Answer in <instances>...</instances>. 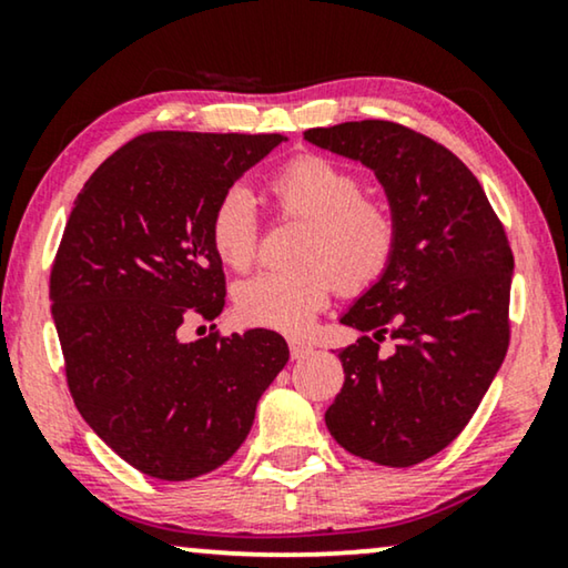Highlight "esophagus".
<instances>
[{
  "instance_id": "esophagus-1",
  "label": "esophagus",
  "mask_w": 568,
  "mask_h": 568,
  "mask_svg": "<svg viewBox=\"0 0 568 568\" xmlns=\"http://www.w3.org/2000/svg\"><path fill=\"white\" fill-rule=\"evenodd\" d=\"M290 354H292V359H305L307 354H313V346L305 344V341L292 338L290 341Z\"/></svg>"
}]
</instances>
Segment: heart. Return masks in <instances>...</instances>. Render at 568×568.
I'll list each match as a JSON object with an SVG mask.
<instances>
[{
  "mask_svg": "<svg viewBox=\"0 0 568 568\" xmlns=\"http://www.w3.org/2000/svg\"><path fill=\"white\" fill-rule=\"evenodd\" d=\"M284 214L307 222L300 240L302 266L261 271L235 292L240 321L261 328L300 333L328 305L333 282L344 292H362L390 266L395 220L364 201V185L352 170L321 154H302L271 178ZM214 253L230 268L251 266L258 251V212L243 185L216 201L209 220Z\"/></svg>",
  "mask_w": 568,
  "mask_h": 568,
  "instance_id": "b5f03b06",
  "label": "heart"
}]
</instances>
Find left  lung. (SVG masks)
Instances as JSON below:
<instances>
[{"label":"left lung","mask_w":568,"mask_h":568,"mask_svg":"<svg viewBox=\"0 0 568 568\" xmlns=\"http://www.w3.org/2000/svg\"><path fill=\"white\" fill-rule=\"evenodd\" d=\"M305 142L372 170L398 232L390 266L338 317L364 336L338 352L346 377L325 426L362 460L408 468L465 429L501 367L511 247L476 175L434 139L348 121Z\"/></svg>","instance_id":"8db88e82"}]
</instances>
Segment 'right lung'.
Here are the masks:
<instances>
[{
	"mask_svg": "<svg viewBox=\"0 0 568 568\" xmlns=\"http://www.w3.org/2000/svg\"><path fill=\"white\" fill-rule=\"evenodd\" d=\"M284 134L150 131L113 152L69 212L51 271L67 379L90 429L136 470L189 480L227 463L290 362L276 331L181 341L224 307L209 220Z\"/></svg>",
	"mask_w": 568,
	"mask_h": 568,
	"instance_id": "right-lung-1",
	"label": "right lung"
}]
</instances>
